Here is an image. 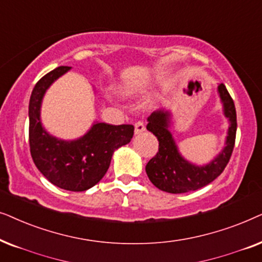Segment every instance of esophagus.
<instances>
[{
  "label": "esophagus",
  "instance_id": "obj_1",
  "mask_svg": "<svg viewBox=\"0 0 262 262\" xmlns=\"http://www.w3.org/2000/svg\"><path fill=\"white\" fill-rule=\"evenodd\" d=\"M145 123L142 121H139L135 123V134H140L142 132H145Z\"/></svg>",
  "mask_w": 262,
  "mask_h": 262
}]
</instances>
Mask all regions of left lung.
Returning a JSON list of instances; mask_svg holds the SVG:
<instances>
[{
  "label": "left lung",
  "mask_w": 262,
  "mask_h": 262,
  "mask_svg": "<svg viewBox=\"0 0 262 262\" xmlns=\"http://www.w3.org/2000/svg\"><path fill=\"white\" fill-rule=\"evenodd\" d=\"M218 93L230 127L225 147L206 165H195L181 156L171 132L169 130L171 117L169 111H155L147 118L148 124L146 128L158 139L159 148L157 155L146 165V173L158 189L172 194L196 190L207 186L224 171L235 146L237 120L235 104L224 83L218 85Z\"/></svg>",
  "instance_id": "1"
}]
</instances>
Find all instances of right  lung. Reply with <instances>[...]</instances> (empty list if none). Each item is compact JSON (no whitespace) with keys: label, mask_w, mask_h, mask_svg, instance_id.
Segmentation results:
<instances>
[{"label":"right lung","mask_w":262,"mask_h":262,"mask_svg":"<svg viewBox=\"0 0 262 262\" xmlns=\"http://www.w3.org/2000/svg\"><path fill=\"white\" fill-rule=\"evenodd\" d=\"M69 69L67 66L57 67L34 86L29 105L30 151L37 169L52 184L83 191L103 179L115 149L130 142L134 125L96 122L83 137L69 141L49 134L40 121L41 100L51 83Z\"/></svg>","instance_id":"1"}]
</instances>
